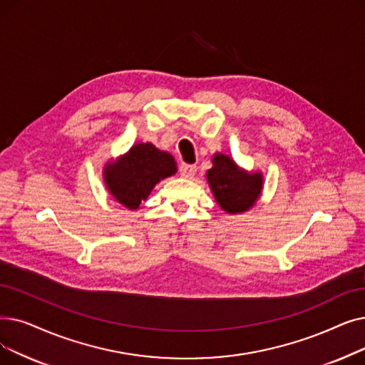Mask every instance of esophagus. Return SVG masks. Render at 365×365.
<instances>
[{"instance_id":"1","label":"esophagus","mask_w":365,"mask_h":365,"mask_svg":"<svg viewBox=\"0 0 365 365\" xmlns=\"http://www.w3.org/2000/svg\"><path fill=\"white\" fill-rule=\"evenodd\" d=\"M179 173H180L182 178L192 179L195 176V173H197V167L195 165H189V164H182L179 167Z\"/></svg>"}]
</instances>
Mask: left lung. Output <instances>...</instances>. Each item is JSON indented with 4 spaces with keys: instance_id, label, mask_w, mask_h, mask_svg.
<instances>
[{
    "instance_id": "left-lung-1",
    "label": "left lung",
    "mask_w": 365,
    "mask_h": 365,
    "mask_svg": "<svg viewBox=\"0 0 365 365\" xmlns=\"http://www.w3.org/2000/svg\"><path fill=\"white\" fill-rule=\"evenodd\" d=\"M207 180L216 201L228 213H242L250 209L262 187L259 173L242 171L230 156L222 153L215 155L213 167L207 171Z\"/></svg>"
}]
</instances>
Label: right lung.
Here are the masks:
<instances>
[{
  "label": "right lung",
  "instance_id": "obj_1",
  "mask_svg": "<svg viewBox=\"0 0 365 365\" xmlns=\"http://www.w3.org/2000/svg\"><path fill=\"white\" fill-rule=\"evenodd\" d=\"M176 171V163L170 153L150 143H138L120 160L106 167L104 179L110 194L125 207L134 210L158 182Z\"/></svg>",
  "mask_w": 365,
  "mask_h": 365
}]
</instances>
